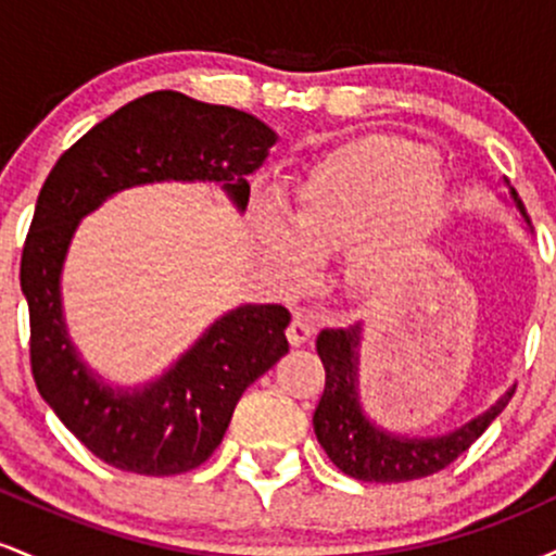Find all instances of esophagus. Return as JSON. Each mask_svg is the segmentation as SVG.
Instances as JSON below:
<instances>
[{
	"instance_id": "1",
	"label": "esophagus",
	"mask_w": 556,
	"mask_h": 556,
	"mask_svg": "<svg viewBox=\"0 0 556 556\" xmlns=\"http://www.w3.org/2000/svg\"><path fill=\"white\" fill-rule=\"evenodd\" d=\"M287 337H290V342L295 344V348H300V344H305L314 337V321H311L308 316L298 314L295 318H292L290 329H287Z\"/></svg>"
}]
</instances>
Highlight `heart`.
Instances as JSON below:
<instances>
[{"label":"heart","instance_id":"b5f03b06","mask_svg":"<svg viewBox=\"0 0 556 556\" xmlns=\"http://www.w3.org/2000/svg\"><path fill=\"white\" fill-rule=\"evenodd\" d=\"M442 203L444 177L429 151L397 138L355 140L300 180L292 214L264 208L261 245L292 285L314 277L316 251L350 245L353 282L384 290L416 269Z\"/></svg>","mask_w":556,"mask_h":556}]
</instances>
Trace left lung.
<instances>
[{
	"label": "left lung",
	"instance_id": "8db88e82",
	"mask_svg": "<svg viewBox=\"0 0 556 556\" xmlns=\"http://www.w3.org/2000/svg\"><path fill=\"white\" fill-rule=\"evenodd\" d=\"M509 195L518 203L520 214L526 216L518 190L509 188ZM358 342L361 324L321 329L316 350L324 363V371H327V381H324V394L314 413L318 444L342 473L358 478V481L402 483L439 473L489 429L491 420L500 416L515 394V389H509L491 410L465 424L460 431L450 433V437H392V433L376 429L361 413L358 387H355L358 381Z\"/></svg>",
	"mask_w": 556,
	"mask_h": 556
}]
</instances>
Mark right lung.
Segmentation results:
<instances>
[{
  "label": "right lung",
  "instance_id": "1",
  "mask_svg": "<svg viewBox=\"0 0 556 556\" xmlns=\"http://www.w3.org/2000/svg\"><path fill=\"white\" fill-rule=\"evenodd\" d=\"M277 136L253 114L154 91L101 119L56 159L23 245L30 371L49 407L99 460L140 476H180L212 457L248 387L290 350L282 305H242L214 324L172 371L140 392H114L75 355L60 271L86 214L132 185L214 180L245 208L248 175Z\"/></svg>",
  "mask_w": 556,
  "mask_h": 556
}]
</instances>
